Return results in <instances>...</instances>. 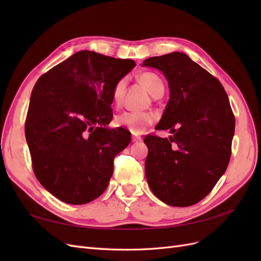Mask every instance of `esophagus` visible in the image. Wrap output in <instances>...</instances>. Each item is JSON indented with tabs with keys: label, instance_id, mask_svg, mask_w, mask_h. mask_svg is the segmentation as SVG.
<instances>
[{
	"label": "esophagus",
	"instance_id": "1",
	"mask_svg": "<svg viewBox=\"0 0 261 261\" xmlns=\"http://www.w3.org/2000/svg\"><path fill=\"white\" fill-rule=\"evenodd\" d=\"M132 141H133V143H138V141H141V137L133 136V137H132Z\"/></svg>",
	"mask_w": 261,
	"mask_h": 261
}]
</instances>
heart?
Masks as SVG:
<instances>
[{"label":"heart","mask_w":261,"mask_h":261,"mask_svg":"<svg viewBox=\"0 0 261 261\" xmlns=\"http://www.w3.org/2000/svg\"><path fill=\"white\" fill-rule=\"evenodd\" d=\"M139 81L141 82L151 96H155L156 93L164 91V84L161 78L154 73L145 72L139 75ZM126 87V78L118 80L112 87L111 98L115 105H120L123 99L124 90ZM154 121V116L148 112H123L115 116L114 123L118 127H123L128 129L130 133L139 134L144 133L150 125Z\"/></svg>","instance_id":"b5f03b06"}]
</instances>
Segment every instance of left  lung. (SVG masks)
Returning <instances> with one entry per match:
<instances>
[{"instance_id":"obj_1","label":"left lung","mask_w":261,"mask_h":261,"mask_svg":"<svg viewBox=\"0 0 261 261\" xmlns=\"http://www.w3.org/2000/svg\"><path fill=\"white\" fill-rule=\"evenodd\" d=\"M143 65L161 70L169 82L170 100L155 129L173 134L145 137L148 185L170 206H193L212 191L230 162L235 117L227 94L185 53L149 58Z\"/></svg>"}]
</instances>
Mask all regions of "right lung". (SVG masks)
<instances>
[{"instance_id":"add662e5","label":"right lung","mask_w":261,"mask_h":261,"mask_svg":"<svg viewBox=\"0 0 261 261\" xmlns=\"http://www.w3.org/2000/svg\"><path fill=\"white\" fill-rule=\"evenodd\" d=\"M133 60L80 51L37 81L25 133L40 184L63 202L85 204L107 189L113 162L130 143L124 128L109 129L113 85Z\"/></svg>"}]
</instances>
